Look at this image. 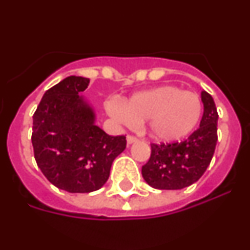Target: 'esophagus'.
<instances>
[{"mask_svg": "<svg viewBox=\"0 0 250 250\" xmlns=\"http://www.w3.org/2000/svg\"><path fill=\"white\" fill-rule=\"evenodd\" d=\"M127 143H129V144H132V143H135V141H138V138H136V136H134V135H127Z\"/></svg>", "mask_w": 250, "mask_h": 250, "instance_id": "1", "label": "esophagus"}]
</instances>
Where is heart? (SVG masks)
I'll return each instance as SVG.
<instances>
[{
	"instance_id": "heart-1",
	"label": "heart",
	"mask_w": 250,
	"mask_h": 250,
	"mask_svg": "<svg viewBox=\"0 0 250 250\" xmlns=\"http://www.w3.org/2000/svg\"><path fill=\"white\" fill-rule=\"evenodd\" d=\"M115 120L134 126L149 121V132L158 140L176 141L194 131L203 115V101L196 92L163 85L135 94L124 103L109 104Z\"/></svg>"
}]
</instances>
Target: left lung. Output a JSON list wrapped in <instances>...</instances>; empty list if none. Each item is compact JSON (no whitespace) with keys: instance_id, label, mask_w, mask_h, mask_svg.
<instances>
[{"instance_id":"left-lung-1","label":"left lung","mask_w":250,"mask_h":250,"mask_svg":"<svg viewBox=\"0 0 250 250\" xmlns=\"http://www.w3.org/2000/svg\"><path fill=\"white\" fill-rule=\"evenodd\" d=\"M204 114L199 129L180 143H151L150 159L141 174L150 187L178 190L194 184L210 164L218 141V111L210 94L202 92Z\"/></svg>"}]
</instances>
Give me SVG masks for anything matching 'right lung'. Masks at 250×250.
Wrapping results in <instances>:
<instances>
[{"mask_svg": "<svg viewBox=\"0 0 250 250\" xmlns=\"http://www.w3.org/2000/svg\"><path fill=\"white\" fill-rule=\"evenodd\" d=\"M90 79L68 76L43 95L34 114L35 160L51 184L68 193H91L107 182L126 136H110L79 94Z\"/></svg>", "mask_w": 250, "mask_h": 250, "instance_id": "1", "label": "right lung"}]
</instances>
